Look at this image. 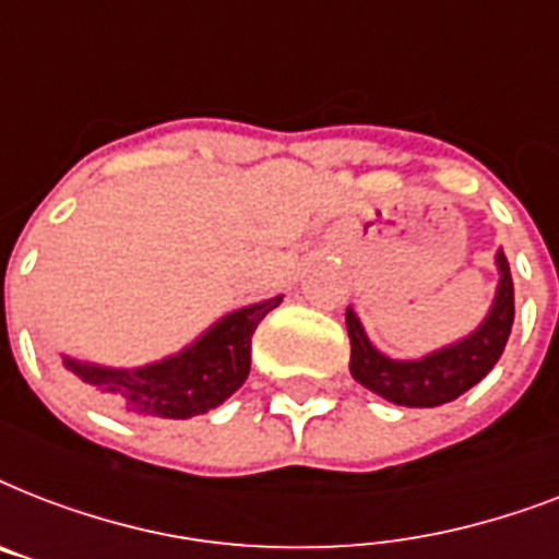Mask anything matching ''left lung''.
Here are the masks:
<instances>
[{
  "instance_id": "obj_1",
  "label": "left lung",
  "mask_w": 559,
  "mask_h": 559,
  "mask_svg": "<svg viewBox=\"0 0 559 559\" xmlns=\"http://www.w3.org/2000/svg\"><path fill=\"white\" fill-rule=\"evenodd\" d=\"M499 287L490 313L476 331L461 342L429 354L424 359H391L368 342L354 310H345L350 336V373L373 394L389 403L412 408L443 406L485 380L487 371L499 362L513 324V278L504 252H496Z\"/></svg>"
}]
</instances>
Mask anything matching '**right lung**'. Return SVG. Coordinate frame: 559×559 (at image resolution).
Instances as JSON below:
<instances>
[{"mask_svg":"<svg viewBox=\"0 0 559 559\" xmlns=\"http://www.w3.org/2000/svg\"><path fill=\"white\" fill-rule=\"evenodd\" d=\"M281 296L223 316L200 340L144 368H104L63 357V366L109 408L142 420H186L235 394L252 366V333Z\"/></svg>","mask_w":559,"mask_h":559,"instance_id":"obj_1","label":"right lung"}]
</instances>
